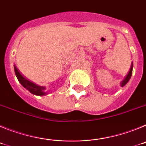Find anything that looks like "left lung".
Segmentation results:
<instances>
[{
	"instance_id": "1",
	"label": "left lung",
	"mask_w": 146,
	"mask_h": 146,
	"mask_svg": "<svg viewBox=\"0 0 146 146\" xmlns=\"http://www.w3.org/2000/svg\"><path fill=\"white\" fill-rule=\"evenodd\" d=\"M132 69H133V63H131V67H130L129 72V73H128V74H127L126 77H125V79L123 80L121 82V87H123V86H124L125 85H126V83L128 82V81L129 80L130 78H131V74H132Z\"/></svg>"
}]
</instances>
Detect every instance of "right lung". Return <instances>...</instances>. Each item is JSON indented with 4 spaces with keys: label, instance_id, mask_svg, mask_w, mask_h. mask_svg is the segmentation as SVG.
<instances>
[{
    "label": "right lung",
    "instance_id": "obj_1",
    "mask_svg": "<svg viewBox=\"0 0 146 146\" xmlns=\"http://www.w3.org/2000/svg\"><path fill=\"white\" fill-rule=\"evenodd\" d=\"M15 74H16L17 77V80H19V82H20V84L23 86L24 88L28 90L31 94H34V95H36V96H44V95H46V92L44 91L45 87L44 86H40L38 85L35 84L33 82H31L28 80L25 79L23 76L20 74V73L19 72L18 69H17L16 66H15Z\"/></svg>",
    "mask_w": 146,
    "mask_h": 146
}]
</instances>
